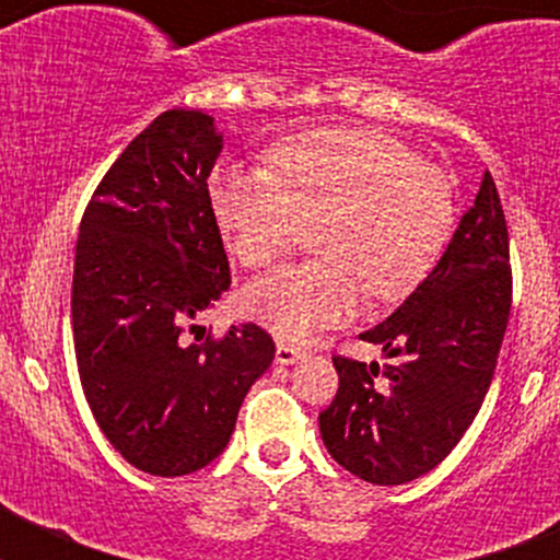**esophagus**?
I'll use <instances>...</instances> for the list:
<instances>
[{
  "label": "esophagus",
  "instance_id": "esophagus-1",
  "mask_svg": "<svg viewBox=\"0 0 560 560\" xmlns=\"http://www.w3.org/2000/svg\"><path fill=\"white\" fill-rule=\"evenodd\" d=\"M300 355H303V350L300 348H294V345H285V341H277V350H275L277 364H294Z\"/></svg>",
  "mask_w": 560,
  "mask_h": 560
}]
</instances>
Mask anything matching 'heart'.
I'll return each mask as SVG.
<instances>
[{"label":"heart","mask_w":560,"mask_h":560,"mask_svg":"<svg viewBox=\"0 0 560 560\" xmlns=\"http://www.w3.org/2000/svg\"><path fill=\"white\" fill-rule=\"evenodd\" d=\"M210 205L226 249L266 269L308 241L311 264L271 271L246 289V311L283 339L350 319L361 294L407 300L432 275L454 230L446 173L378 128H323L280 142L269 171L221 167Z\"/></svg>","instance_id":"heart-1"}]
</instances>
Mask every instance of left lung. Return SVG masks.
I'll return each instance as SVG.
<instances>
[{
  "label": "left lung",
  "mask_w": 560,
  "mask_h": 560,
  "mask_svg": "<svg viewBox=\"0 0 560 560\" xmlns=\"http://www.w3.org/2000/svg\"><path fill=\"white\" fill-rule=\"evenodd\" d=\"M513 300L502 201L485 171L432 275L361 339L389 364L334 355L339 389L319 412L330 457L364 482L404 485L452 454L482 407Z\"/></svg>",
  "instance_id": "1"
}]
</instances>
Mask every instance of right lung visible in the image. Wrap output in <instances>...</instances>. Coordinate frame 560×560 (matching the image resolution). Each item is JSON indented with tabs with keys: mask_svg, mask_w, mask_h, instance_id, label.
Here are the masks:
<instances>
[{
	"mask_svg": "<svg viewBox=\"0 0 560 560\" xmlns=\"http://www.w3.org/2000/svg\"><path fill=\"white\" fill-rule=\"evenodd\" d=\"M221 133L171 108L128 142L81 219L72 336L81 387L117 452L153 477L219 457L237 409L275 359L260 325L205 334L196 316L230 289L207 176Z\"/></svg>",
	"mask_w": 560,
	"mask_h": 560,
	"instance_id": "add662e5",
	"label": "right lung"
}]
</instances>
